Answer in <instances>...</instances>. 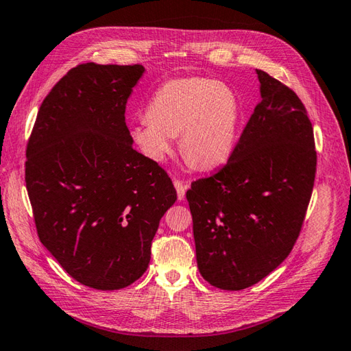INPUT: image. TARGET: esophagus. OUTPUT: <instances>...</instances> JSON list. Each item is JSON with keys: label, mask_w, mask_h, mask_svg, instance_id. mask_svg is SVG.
<instances>
[{"label": "esophagus", "mask_w": 351, "mask_h": 351, "mask_svg": "<svg viewBox=\"0 0 351 351\" xmlns=\"http://www.w3.org/2000/svg\"><path fill=\"white\" fill-rule=\"evenodd\" d=\"M173 184H175V189H176V193H178V199L184 200V197H185V190H187L189 185L185 184V182H182V181H180V180H175Z\"/></svg>", "instance_id": "1"}]
</instances>
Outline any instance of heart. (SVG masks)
Returning a JSON list of instances; mask_svg holds the SVG:
<instances>
[{
	"label": "heart",
	"mask_w": 351,
	"mask_h": 351,
	"mask_svg": "<svg viewBox=\"0 0 351 351\" xmlns=\"http://www.w3.org/2000/svg\"><path fill=\"white\" fill-rule=\"evenodd\" d=\"M240 104L221 81L202 77L175 78L160 86L146 106V117L130 125V138L147 160L162 162L180 149L190 164L214 169L234 151Z\"/></svg>",
	"instance_id": "1"
}]
</instances>
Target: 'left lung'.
Returning a JSON list of instances; mask_svg holds the SVG:
<instances>
[{"mask_svg":"<svg viewBox=\"0 0 351 351\" xmlns=\"http://www.w3.org/2000/svg\"><path fill=\"white\" fill-rule=\"evenodd\" d=\"M256 75L261 102L228 164L187 191L199 271L228 291L255 285L287 259L315 180L314 130L302 101L267 72Z\"/></svg>","mask_w":351,"mask_h":351,"instance_id":"left-lung-1","label":"left lung"}]
</instances>
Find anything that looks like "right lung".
Here are the masks:
<instances>
[{
	"instance_id": "right-lung-1",
	"label": "right lung",
	"mask_w": 351,
	"mask_h": 351,
	"mask_svg": "<svg viewBox=\"0 0 351 351\" xmlns=\"http://www.w3.org/2000/svg\"><path fill=\"white\" fill-rule=\"evenodd\" d=\"M141 64L84 63L52 87L27 145L25 184L40 243L73 279L101 291L136 282L176 190L132 147L126 101Z\"/></svg>"
}]
</instances>
